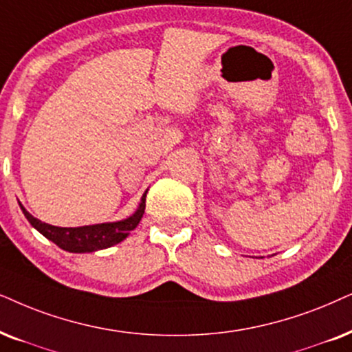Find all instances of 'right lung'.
I'll list each match as a JSON object with an SVG mask.
<instances>
[{
  "mask_svg": "<svg viewBox=\"0 0 352 352\" xmlns=\"http://www.w3.org/2000/svg\"><path fill=\"white\" fill-rule=\"evenodd\" d=\"M145 192L140 200L139 208L134 215L122 221L116 223H100V225H90V226H79V228H59L48 225V223L40 221L38 218L32 217L24 207L22 212L32 226L36 231H40L47 239L52 241L67 252L84 254V252H95V250H102L107 248H111L121 241H124L132 230L139 225L142 220V215L145 212Z\"/></svg>",
  "mask_w": 352,
  "mask_h": 352,
  "instance_id": "obj_1",
  "label": "right lung"
}]
</instances>
